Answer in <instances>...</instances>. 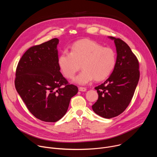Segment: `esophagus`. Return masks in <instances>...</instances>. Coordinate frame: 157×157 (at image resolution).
<instances>
[{"label":"esophagus","mask_w":157,"mask_h":157,"mask_svg":"<svg viewBox=\"0 0 157 157\" xmlns=\"http://www.w3.org/2000/svg\"><path fill=\"white\" fill-rule=\"evenodd\" d=\"M79 91H81V92H85V91H86V88L83 87H79Z\"/></svg>","instance_id":"1"}]
</instances>
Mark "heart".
<instances>
[{"instance_id": "obj_1", "label": "heart", "mask_w": 157, "mask_h": 157, "mask_svg": "<svg viewBox=\"0 0 157 157\" xmlns=\"http://www.w3.org/2000/svg\"><path fill=\"white\" fill-rule=\"evenodd\" d=\"M116 63V53L110 47H103L101 44L91 40L84 39L74 43L71 52L63 51L58 63L64 76L73 78L81 67L82 70L74 82L85 85L94 79L102 81L113 72Z\"/></svg>"}]
</instances>
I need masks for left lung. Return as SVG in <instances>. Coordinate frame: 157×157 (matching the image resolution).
<instances>
[{"instance_id": "1", "label": "left lung", "mask_w": 157, "mask_h": 157, "mask_svg": "<svg viewBox=\"0 0 157 157\" xmlns=\"http://www.w3.org/2000/svg\"><path fill=\"white\" fill-rule=\"evenodd\" d=\"M108 38L114 41L116 63L109 78L95 87L99 97L92 105L96 114L105 119L116 117L125 110L140 78L139 61L128 44L119 38Z\"/></svg>"}]
</instances>
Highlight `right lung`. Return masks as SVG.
Instances as JSON below:
<instances>
[{"label":"right lung","instance_id":"obj_1","mask_svg":"<svg viewBox=\"0 0 157 157\" xmlns=\"http://www.w3.org/2000/svg\"><path fill=\"white\" fill-rule=\"evenodd\" d=\"M58 38L30 48L16 70V90L30 113L48 122L61 119L70 100L78 91L60 73L58 63Z\"/></svg>","mask_w":157,"mask_h":157}]
</instances>
